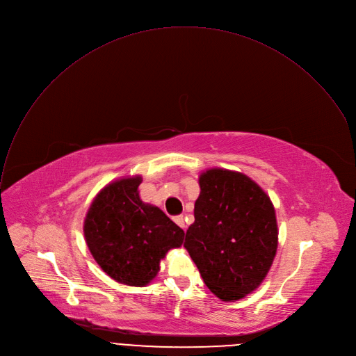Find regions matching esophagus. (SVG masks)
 <instances>
[{"instance_id":"34e87169","label":"esophagus","mask_w":356,"mask_h":356,"mask_svg":"<svg viewBox=\"0 0 356 356\" xmlns=\"http://www.w3.org/2000/svg\"><path fill=\"white\" fill-rule=\"evenodd\" d=\"M174 222H175L181 229H185V220H184V216H175V218H174Z\"/></svg>"}]
</instances>
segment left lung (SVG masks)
Segmentation results:
<instances>
[{
    "instance_id": "1",
    "label": "left lung",
    "mask_w": 356,
    "mask_h": 356,
    "mask_svg": "<svg viewBox=\"0 0 356 356\" xmlns=\"http://www.w3.org/2000/svg\"><path fill=\"white\" fill-rule=\"evenodd\" d=\"M199 186L184 247L211 293L223 302L240 300L261 285L273 262V204L257 182L236 171L207 170Z\"/></svg>"
}]
</instances>
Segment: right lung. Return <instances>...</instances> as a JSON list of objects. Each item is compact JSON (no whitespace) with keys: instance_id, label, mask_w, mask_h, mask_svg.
<instances>
[{"instance_id":"add662e5","label":"right lung","mask_w":356,"mask_h":356,"mask_svg":"<svg viewBox=\"0 0 356 356\" xmlns=\"http://www.w3.org/2000/svg\"><path fill=\"white\" fill-rule=\"evenodd\" d=\"M141 177L120 178L92 200L84 220L87 245L112 279L127 286H146L160 270V261L179 248L184 230L165 213L138 196Z\"/></svg>"}]
</instances>
